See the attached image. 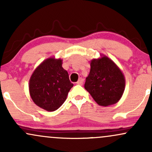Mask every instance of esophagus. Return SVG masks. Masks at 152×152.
<instances>
[{
    "label": "esophagus",
    "instance_id": "34e87169",
    "mask_svg": "<svg viewBox=\"0 0 152 152\" xmlns=\"http://www.w3.org/2000/svg\"><path fill=\"white\" fill-rule=\"evenodd\" d=\"M83 83V78H80L79 79H78V81L76 82V83L78 85H82Z\"/></svg>",
    "mask_w": 152,
    "mask_h": 152
}]
</instances>
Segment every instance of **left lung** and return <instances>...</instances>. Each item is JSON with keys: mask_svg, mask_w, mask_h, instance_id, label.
<instances>
[{"mask_svg": "<svg viewBox=\"0 0 152 152\" xmlns=\"http://www.w3.org/2000/svg\"><path fill=\"white\" fill-rule=\"evenodd\" d=\"M91 61V70L84 88L99 105L117 103L125 89V78L121 69L104 55Z\"/></svg>", "mask_w": 152, "mask_h": 152, "instance_id": "left-lung-1", "label": "left lung"}]
</instances>
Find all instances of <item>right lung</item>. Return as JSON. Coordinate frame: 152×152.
I'll use <instances>...</instances> for the list:
<instances>
[{
  "label": "right lung",
  "mask_w": 152,
  "mask_h": 152,
  "mask_svg": "<svg viewBox=\"0 0 152 152\" xmlns=\"http://www.w3.org/2000/svg\"><path fill=\"white\" fill-rule=\"evenodd\" d=\"M62 64L61 58H47L35 69L29 80L31 99L38 106L48 111L58 109L74 86Z\"/></svg>",
  "instance_id": "add662e5"
}]
</instances>
